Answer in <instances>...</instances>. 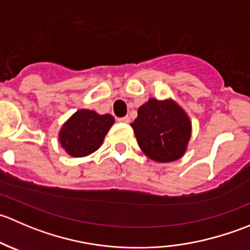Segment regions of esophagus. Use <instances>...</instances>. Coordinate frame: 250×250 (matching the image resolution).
Listing matches in <instances>:
<instances>
[{
	"label": "esophagus",
	"mask_w": 250,
	"mask_h": 250,
	"mask_svg": "<svg viewBox=\"0 0 250 250\" xmlns=\"http://www.w3.org/2000/svg\"><path fill=\"white\" fill-rule=\"evenodd\" d=\"M118 121H120V122H122V123H129L130 118L128 117V116H125V117H121V118H118Z\"/></svg>",
	"instance_id": "esophagus-1"
}]
</instances>
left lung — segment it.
I'll return each mask as SVG.
<instances>
[{"mask_svg":"<svg viewBox=\"0 0 250 250\" xmlns=\"http://www.w3.org/2000/svg\"><path fill=\"white\" fill-rule=\"evenodd\" d=\"M130 125L143 152L156 162L179 160L191 137L190 120L170 100L148 99Z\"/></svg>","mask_w":250,"mask_h":250,"instance_id":"left-lung-1","label":"left lung"}]
</instances>
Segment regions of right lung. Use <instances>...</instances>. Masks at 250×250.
I'll return each mask as SVG.
<instances>
[{"mask_svg": "<svg viewBox=\"0 0 250 250\" xmlns=\"http://www.w3.org/2000/svg\"><path fill=\"white\" fill-rule=\"evenodd\" d=\"M115 120L111 115H98L80 110L62 125L59 139L62 147L74 157H83L100 147Z\"/></svg>", "mask_w": 250, "mask_h": 250, "instance_id": "right-lung-1", "label": "right lung"}]
</instances>
